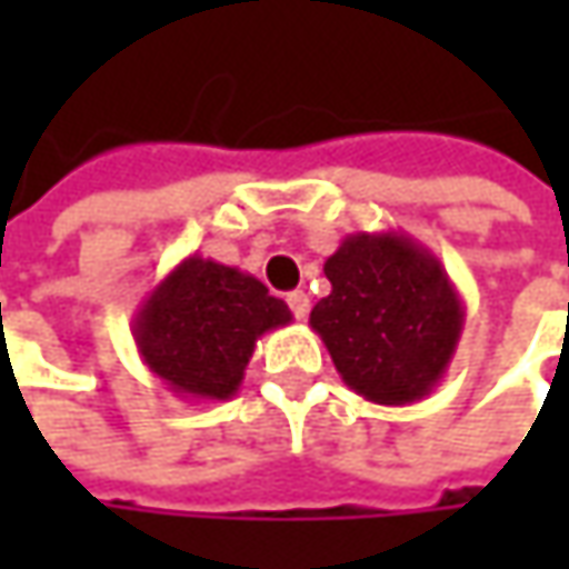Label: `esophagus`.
Returning a JSON list of instances; mask_svg holds the SVG:
<instances>
[{
	"mask_svg": "<svg viewBox=\"0 0 569 569\" xmlns=\"http://www.w3.org/2000/svg\"><path fill=\"white\" fill-rule=\"evenodd\" d=\"M288 307H291V313L297 319H307V313H310V295L307 291H291L288 295Z\"/></svg>",
	"mask_w": 569,
	"mask_h": 569,
	"instance_id": "34e87169",
	"label": "esophagus"
}]
</instances>
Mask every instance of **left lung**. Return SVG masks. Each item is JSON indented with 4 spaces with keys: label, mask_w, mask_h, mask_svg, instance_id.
Segmentation results:
<instances>
[{
    "label": "left lung",
    "mask_w": 569,
    "mask_h": 569,
    "mask_svg": "<svg viewBox=\"0 0 569 569\" xmlns=\"http://www.w3.org/2000/svg\"><path fill=\"white\" fill-rule=\"evenodd\" d=\"M332 291L310 326L348 389L373 405L421 402L443 380L466 307L443 262L399 230L348 233L322 266Z\"/></svg>",
    "instance_id": "left-lung-1"
}]
</instances>
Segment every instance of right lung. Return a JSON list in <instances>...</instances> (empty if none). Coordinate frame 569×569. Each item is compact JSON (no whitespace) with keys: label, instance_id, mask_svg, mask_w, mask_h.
<instances>
[{"label":"right lung","instance_id":"add662e5","mask_svg":"<svg viewBox=\"0 0 569 569\" xmlns=\"http://www.w3.org/2000/svg\"><path fill=\"white\" fill-rule=\"evenodd\" d=\"M291 322L269 288L199 252L187 256L132 317L144 367L189 402H228L240 389L256 341Z\"/></svg>","mask_w":569,"mask_h":569}]
</instances>
